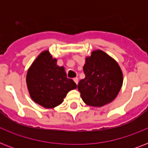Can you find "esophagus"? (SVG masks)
<instances>
[{"instance_id": "esophagus-1", "label": "esophagus", "mask_w": 148, "mask_h": 148, "mask_svg": "<svg viewBox=\"0 0 148 148\" xmlns=\"http://www.w3.org/2000/svg\"><path fill=\"white\" fill-rule=\"evenodd\" d=\"M74 81L75 82V84H78V78H77V77H74Z\"/></svg>"}]
</instances>
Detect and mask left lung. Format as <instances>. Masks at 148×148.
<instances>
[{
  "instance_id": "8db88e82",
  "label": "left lung",
  "mask_w": 148,
  "mask_h": 148,
  "mask_svg": "<svg viewBox=\"0 0 148 148\" xmlns=\"http://www.w3.org/2000/svg\"><path fill=\"white\" fill-rule=\"evenodd\" d=\"M83 70L85 77L77 89L86 104L100 108L116 98L123 84V73L114 58L101 50L93 51Z\"/></svg>"
}]
</instances>
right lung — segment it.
Here are the masks:
<instances>
[{"instance_id":"obj_1","label":"right lung","mask_w":148,"mask_h":148,"mask_svg":"<svg viewBox=\"0 0 148 148\" xmlns=\"http://www.w3.org/2000/svg\"><path fill=\"white\" fill-rule=\"evenodd\" d=\"M26 83L31 99L45 108L60 105L67 93L77 88L74 81L67 77L64 67L57 64V59L49 51H42L31 64Z\"/></svg>"}]
</instances>
